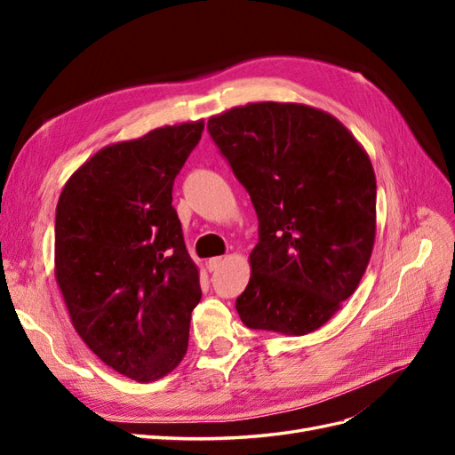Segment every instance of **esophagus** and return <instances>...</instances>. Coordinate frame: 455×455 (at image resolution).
I'll list each match as a JSON object with an SVG mask.
<instances>
[{"mask_svg": "<svg viewBox=\"0 0 455 455\" xmlns=\"http://www.w3.org/2000/svg\"><path fill=\"white\" fill-rule=\"evenodd\" d=\"M222 264H224V258L216 256V258H211L209 261H206V267H209V271H216Z\"/></svg>", "mask_w": 455, "mask_h": 455, "instance_id": "34e87169", "label": "esophagus"}]
</instances>
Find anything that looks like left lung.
<instances>
[{
	"instance_id": "1",
	"label": "left lung",
	"mask_w": 455,
	"mask_h": 455,
	"mask_svg": "<svg viewBox=\"0 0 455 455\" xmlns=\"http://www.w3.org/2000/svg\"><path fill=\"white\" fill-rule=\"evenodd\" d=\"M258 216L251 281L237 298L252 330L304 336L359 286L376 237V176L341 123L301 104L258 102L209 119Z\"/></svg>"
}]
</instances>
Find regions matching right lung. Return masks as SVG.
<instances>
[{
  "mask_svg": "<svg viewBox=\"0 0 455 455\" xmlns=\"http://www.w3.org/2000/svg\"><path fill=\"white\" fill-rule=\"evenodd\" d=\"M204 123L156 129L108 146L64 186L54 222V273L77 334L102 363L156 381L188 351L201 299L174 178Z\"/></svg>",
  "mask_w": 455,
  "mask_h": 455,
  "instance_id": "1",
  "label": "right lung"
}]
</instances>
